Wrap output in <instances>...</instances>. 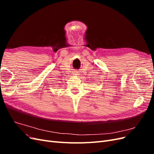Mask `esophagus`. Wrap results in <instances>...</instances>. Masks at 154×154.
<instances>
[{
	"mask_svg": "<svg viewBox=\"0 0 154 154\" xmlns=\"http://www.w3.org/2000/svg\"><path fill=\"white\" fill-rule=\"evenodd\" d=\"M74 76H78V72H76L74 73Z\"/></svg>",
	"mask_w": 154,
	"mask_h": 154,
	"instance_id": "34e87169",
	"label": "esophagus"
}]
</instances>
